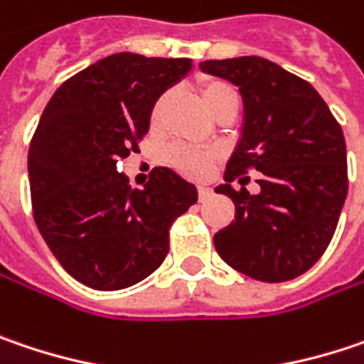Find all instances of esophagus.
<instances>
[{
  "label": "esophagus",
  "mask_w": 364,
  "mask_h": 364,
  "mask_svg": "<svg viewBox=\"0 0 364 364\" xmlns=\"http://www.w3.org/2000/svg\"><path fill=\"white\" fill-rule=\"evenodd\" d=\"M211 193H213V191H211L209 186H198V198H200V200L209 198V196H211Z\"/></svg>",
  "instance_id": "1"
}]
</instances>
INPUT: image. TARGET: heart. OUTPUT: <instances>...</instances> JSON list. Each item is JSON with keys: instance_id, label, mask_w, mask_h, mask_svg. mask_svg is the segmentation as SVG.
Here are the masks:
<instances>
[{"instance_id": "b5f03b06", "label": "heart", "mask_w": 364, "mask_h": 364, "mask_svg": "<svg viewBox=\"0 0 364 364\" xmlns=\"http://www.w3.org/2000/svg\"><path fill=\"white\" fill-rule=\"evenodd\" d=\"M198 92H200V101L203 105L211 112V114H218L221 107L230 101H238L236 97V91L223 82V80H203L200 87H198ZM164 105H166V95L157 99L155 107H153V122H157L161 112H164ZM169 161L173 168H178L182 173L186 176H193V178H203L211 166L215 161V153L213 151H203V149H191V146H173L169 149L168 153Z\"/></svg>"}]
</instances>
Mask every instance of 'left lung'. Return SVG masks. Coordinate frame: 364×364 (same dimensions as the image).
I'll use <instances>...</instances> for the list:
<instances>
[{
    "label": "left lung",
    "mask_w": 364,
    "mask_h": 364,
    "mask_svg": "<svg viewBox=\"0 0 364 364\" xmlns=\"http://www.w3.org/2000/svg\"><path fill=\"white\" fill-rule=\"evenodd\" d=\"M198 68L236 85L245 107L225 184L215 188L232 198L236 218L213 236L215 250L252 279H294L331 242L348 195L342 128L306 80L265 58L207 60ZM248 167L264 173L257 196L229 184Z\"/></svg>",
    "instance_id": "8db88e82"
}]
</instances>
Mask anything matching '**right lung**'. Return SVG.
<instances>
[{
    "mask_svg": "<svg viewBox=\"0 0 364 364\" xmlns=\"http://www.w3.org/2000/svg\"><path fill=\"white\" fill-rule=\"evenodd\" d=\"M193 70L186 58L114 53L53 92L28 149L33 211L60 265L95 290L130 288L169 250L173 220L195 205L193 182L155 168L128 188L117 164L149 132L157 99Z\"/></svg>",
    "mask_w": 364,
    "mask_h": 364,
    "instance_id": "obj_1",
    "label": "right lung"
}]
</instances>
